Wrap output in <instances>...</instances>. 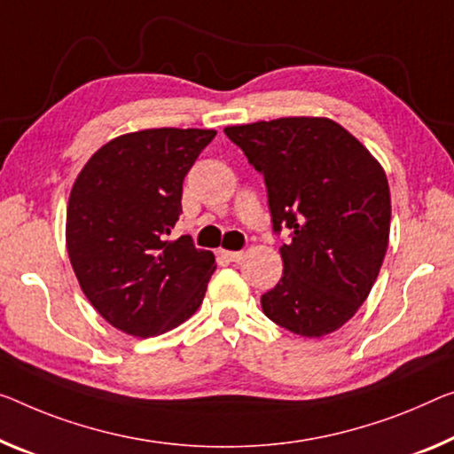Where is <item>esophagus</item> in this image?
Returning <instances> with one entry per match:
<instances>
[{
	"label": "esophagus",
	"instance_id": "1",
	"mask_svg": "<svg viewBox=\"0 0 454 454\" xmlns=\"http://www.w3.org/2000/svg\"><path fill=\"white\" fill-rule=\"evenodd\" d=\"M221 255L227 257L229 262H239V260H243V251H227V249H223Z\"/></svg>",
	"mask_w": 454,
	"mask_h": 454
}]
</instances>
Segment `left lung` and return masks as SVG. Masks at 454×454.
<instances>
[{
	"label": "left lung",
	"mask_w": 454,
	"mask_h": 454,
	"mask_svg": "<svg viewBox=\"0 0 454 454\" xmlns=\"http://www.w3.org/2000/svg\"><path fill=\"white\" fill-rule=\"evenodd\" d=\"M225 134L263 174L276 231H292L280 247V282L262 296L263 315L300 337L334 333L365 302L386 257V170L329 117L227 125Z\"/></svg>",
	"instance_id": "1"
}]
</instances>
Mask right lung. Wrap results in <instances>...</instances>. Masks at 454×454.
<instances>
[{
	"label": "right lung",
	"instance_id": "add662e5",
	"mask_svg": "<svg viewBox=\"0 0 454 454\" xmlns=\"http://www.w3.org/2000/svg\"><path fill=\"white\" fill-rule=\"evenodd\" d=\"M215 129L156 128L103 144L67 207V251L81 290L117 331L156 337L203 304L217 270L191 237L168 239L183 213V183Z\"/></svg>",
	"mask_w": 454,
	"mask_h": 454
}]
</instances>
